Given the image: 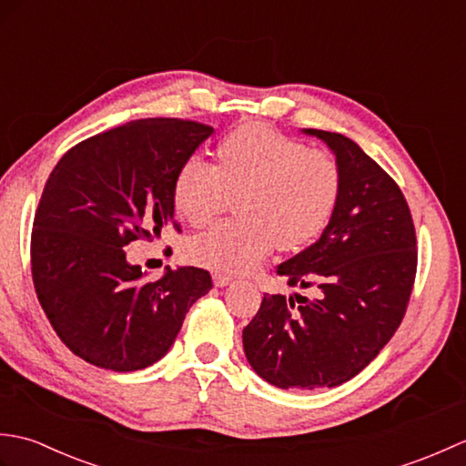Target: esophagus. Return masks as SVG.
Segmentation results:
<instances>
[{
	"instance_id": "1",
	"label": "esophagus",
	"mask_w": 466,
	"mask_h": 466,
	"mask_svg": "<svg viewBox=\"0 0 466 466\" xmlns=\"http://www.w3.org/2000/svg\"><path fill=\"white\" fill-rule=\"evenodd\" d=\"M212 280H214V286H220V289H222V286L232 282V276H228L224 272H214L212 274Z\"/></svg>"
}]
</instances>
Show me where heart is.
<instances>
[{"label":"heart","instance_id":"obj_1","mask_svg":"<svg viewBox=\"0 0 466 466\" xmlns=\"http://www.w3.org/2000/svg\"><path fill=\"white\" fill-rule=\"evenodd\" d=\"M342 194V170L326 150L266 124H246L216 147V164L192 154L174 177V204L184 220L204 226L236 196L240 218L218 224L186 244L192 262L216 272L256 268L274 246L296 250L319 238Z\"/></svg>","mask_w":466,"mask_h":466}]
</instances>
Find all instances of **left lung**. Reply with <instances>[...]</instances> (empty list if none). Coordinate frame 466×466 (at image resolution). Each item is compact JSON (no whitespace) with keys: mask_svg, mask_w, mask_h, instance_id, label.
<instances>
[{"mask_svg":"<svg viewBox=\"0 0 466 466\" xmlns=\"http://www.w3.org/2000/svg\"><path fill=\"white\" fill-rule=\"evenodd\" d=\"M329 144L342 194L319 240L279 266L290 286L319 296L264 294L242 332L252 369L279 389H332L369 366L400 326L417 276V232L399 184L350 137Z\"/></svg>","mask_w":466,"mask_h":466,"instance_id":"8db88e82","label":"left lung"}]
</instances>
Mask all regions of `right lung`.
<instances>
[{
  "instance_id": "add662e5",
  "label": "right lung",
  "mask_w": 466,
  "mask_h": 466,
  "mask_svg": "<svg viewBox=\"0 0 466 466\" xmlns=\"http://www.w3.org/2000/svg\"><path fill=\"white\" fill-rule=\"evenodd\" d=\"M214 127L147 117L76 144L49 174L32 230L37 300L86 362L132 372L170 350L190 306L212 289L194 266L146 280L126 246L174 220V177Z\"/></svg>"
}]
</instances>
